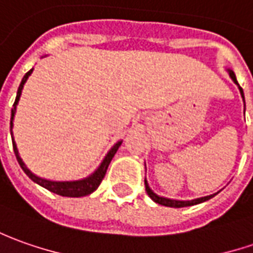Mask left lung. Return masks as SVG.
<instances>
[{"mask_svg":"<svg viewBox=\"0 0 253 253\" xmlns=\"http://www.w3.org/2000/svg\"><path fill=\"white\" fill-rule=\"evenodd\" d=\"M230 71V77L232 78V81L238 85V88H240V92L241 95H242V98H244V91H242V88L240 86V84H238V81H237V77H235V74L231 71V70H228ZM144 183H145V192H147V195L153 199L155 203H158V205H162V206H167V207H187V206H193V205H199V203H202V202H206V200H209V199H211V197H214L217 193H214V195H210V196H206V197H200V199H195V200H187V202H183V200H172V199H167V197H161L158 196V195H155L153 190L150 189V186H148V183H147V180H144Z\"/></svg>","mask_w":253,"mask_h":253,"instance_id":"1","label":"left lung"}]
</instances>
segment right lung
I'll use <instances>...</instances> for the list:
<instances>
[{
  "mask_svg": "<svg viewBox=\"0 0 253 253\" xmlns=\"http://www.w3.org/2000/svg\"><path fill=\"white\" fill-rule=\"evenodd\" d=\"M32 71H33V68H32L31 71H28V73L25 74V77L22 78V83H21L19 88H18L16 99H15V103H13L12 110H11V128H12L13 115H15L16 105H18V100H19V96H21V92H22L23 85H25V83H26L28 77L32 74ZM11 135H12V131H11ZM120 144H122V141H119V143L116 144V145H115L112 150H110L109 153H108V155L105 157L103 162L100 164L99 168L95 170L91 176L83 179V180H74V182H53V180L42 179V178H39V176H36V175H33L31 170L25 167V164L22 162V160L19 158V154H18V150H16L15 141H12L13 153H15V155H16V160H18V162H19V165H21V168L23 169V172H25V173H26V175H28V176H29V178H31L33 182H36L38 185H40V186L46 187L47 190L53 192V193H56V195H60V196H66V197L86 196V195H91L93 190H96V187L100 185L102 179L105 178V175H106V170H108V167H109L112 158L115 157V154H116V151H118V148L120 147Z\"/></svg>",
  "mask_w": 253,
  "mask_h": 253,
  "instance_id": "right-lung-1",
  "label": "right lung"
}]
</instances>
